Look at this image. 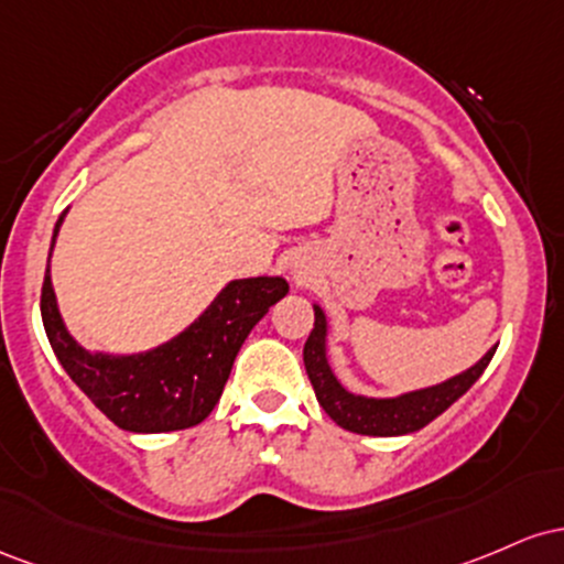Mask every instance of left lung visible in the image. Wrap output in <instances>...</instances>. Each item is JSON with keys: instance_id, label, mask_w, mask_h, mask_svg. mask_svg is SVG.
I'll list each match as a JSON object with an SVG mask.
<instances>
[{"instance_id": "left-lung-1", "label": "left lung", "mask_w": 564, "mask_h": 564, "mask_svg": "<svg viewBox=\"0 0 564 564\" xmlns=\"http://www.w3.org/2000/svg\"><path fill=\"white\" fill-rule=\"evenodd\" d=\"M492 354H496V346L469 370L447 378L445 383L429 386V389L386 397V400L351 394L340 386L327 362V316L319 306H314V330L303 346V365H306L308 381L314 386L316 402L340 429L367 436H402L419 432L436 415L445 413L455 400H460L490 365Z\"/></svg>"}]
</instances>
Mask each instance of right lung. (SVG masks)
Returning <instances> with one entry per match:
<instances>
[{
    "mask_svg": "<svg viewBox=\"0 0 564 564\" xmlns=\"http://www.w3.org/2000/svg\"><path fill=\"white\" fill-rule=\"evenodd\" d=\"M63 218L53 231V245ZM50 245V256H53ZM42 284V322L55 357L74 383L124 432L162 434L197 426L213 413L245 338L276 301L288 295L282 276L234 280L181 335L141 354L82 349L63 325L53 280Z\"/></svg>",
    "mask_w": 564,
    "mask_h": 564,
    "instance_id": "1",
    "label": "right lung"
}]
</instances>
